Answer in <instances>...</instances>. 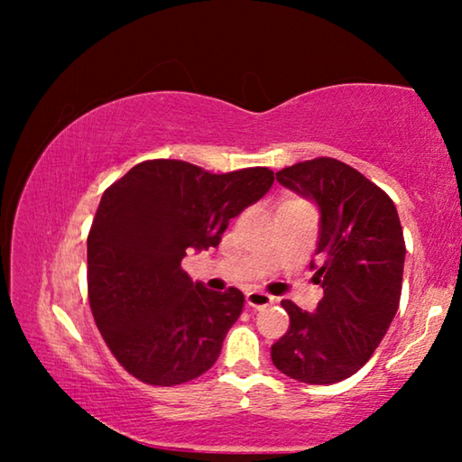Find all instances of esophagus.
<instances>
[{
	"label": "esophagus",
	"mask_w": 462,
	"mask_h": 462,
	"mask_svg": "<svg viewBox=\"0 0 462 462\" xmlns=\"http://www.w3.org/2000/svg\"><path fill=\"white\" fill-rule=\"evenodd\" d=\"M246 303L250 308L261 310V308L271 306V303H275V297L264 293V291H250V293H246Z\"/></svg>",
	"instance_id": "1"
}]
</instances>
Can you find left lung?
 Listing matches in <instances>:
<instances>
[{
  "instance_id": "1",
  "label": "left lung",
  "mask_w": 462,
  "mask_h": 462,
  "mask_svg": "<svg viewBox=\"0 0 462 462\" xmlns=\"http://www.w3.org/2000/svg\"><path fill=\"white\" fill-rule=\"evenodd\" d=\"M277 181L314 199L322 214L319 263L310 269L324 297L316 314L281 301L289 328L271 358L287 377L330 385L361 369L393 322L405 261L400 216L379 185L330 156L281 169Z\"/></svg>"
}]
</instances>
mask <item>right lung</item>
<instances>
[{"mask_svg": "<svg viewBox=\"0 0 462 462\" xmlns=\"http://www.w3.org/2000/svg\"><path fill=\"white\" fill-rule=\"evenodd\" d=\"M275 181L267 167L214 175L191 162H138L101 195L88 236L93 319L124 369L148 385H181L212 369L245 295L193 283L187 248L217 246L232 217Z\"/></svg>", "mask_w": 462, "mask_h": 462, "instance_id": "1", "label": "right lung"}]
</instances>
